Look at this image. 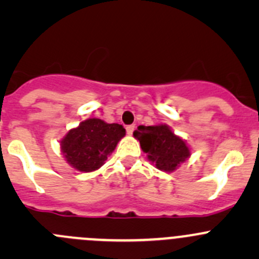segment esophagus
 <instances>
[{
	"label": "esophagus",
	"instance_id": "obj_1",
	"mask_svg": "<svg viewBox=\"0 0 259 259\" xmlns=\"http://www.w3.org/2000/svg\"><path fill=\"white\" fill-rule=\"evenodd\" d=\"M134 129H135V125H127V126H126L127 135H132L133 132H134Z\"/></svg>",
	"mask_w": 259,
	"mask_h": 259
}]
</instances>
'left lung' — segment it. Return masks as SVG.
<instances>
[{
    "mask_svg": "<svg viewBox=\"0 0 259 259\" xmlns=\"http://www.w3.org/2000/svg\"><path fill=\"white\" fill-rule=\"evenodd\" d=\"M133 135L139 140L148 160L159 170L171 173L192 155L187 142L174 134L171 127L166 124L151 126L140 125Z\"/></svg>",
    "mask_w": 259,
    "mask_h": 259,
    "instance_id": "8db88e82",
    "label": "left lung"
}]
</instances>
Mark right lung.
Segmentation results:
<instances>
[{
	"label": "right lung",
	"instance_id": "obj_1",
	"mask_svg": "<svg viewBox=\"0 0 259 259\" xmlns=\"http://www.w3.org/2000/svg\"><path fill=\"white\" fill-rule=\"evenodd\" d=\"M125 133L122 125L93 117L70 129L60 140V148L69 165L81 173H91L105 164Z\"/></svg>",
	"mask_w": 259,
	"mask_h": 259
}]
</instances>
